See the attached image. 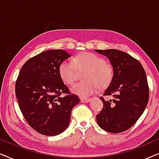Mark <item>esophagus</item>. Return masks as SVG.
Here are the masks:
<instances>
[{"label":"esophagus","instance_id":"obj_1","mask_svg":"<svg viewBox=\"0 0 159 159\" xmlns=\"http://www.w3.org/2000/svg\"><path fill=\"white\" fill-rule=\"evenodd\" d=\"M80 101H81L82 103H88V102L91 101L90 98H80Z\"/></svg>","mask_w":159,"mask_h":159}]
</instances>
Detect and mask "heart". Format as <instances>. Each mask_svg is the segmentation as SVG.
<instances>
[{
	"instance_id": "1",
	"label": "heart",
	"mask_w": 159,
	"mask_h": 159,
	"mask_svg": "<svg viewBox=\"0 0 159 159\" xmlns=\"http://www.w3.org/2000/svg\"><path fill=\"white\" fill-rule=\"evenodd\" d=\"M73 63L64 60L58 66V75L66 84L71 85L76 79V69H87L86 81L75 84L71 90L80 97H86L96 92L100 87L104 88L111 82L114 71L103 57L93 53H82L73 58Z\"/></svg>"
}]
</instances>
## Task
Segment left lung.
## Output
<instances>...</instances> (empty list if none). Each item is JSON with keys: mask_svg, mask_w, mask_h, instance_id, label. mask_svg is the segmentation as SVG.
Returning a JSON list of instances; mask_svg holds the SVG:
<instances>
[{"mask_svg": "<svg viewBox=\"0 0 159 159\" xmlns=\"http://www.w3.org/2000/svg\"><path fill=\"white\" fill-rule=\"evenodd\" d=\"M106 56L113 66L114 75L103 95L106 100L96 116L98 125L106 132L119 133L129 129L143 114L149 99L146 74L138 60L116 49L95 50Z\"/></svg>", "mask_w": 159, "mask_h": 159, "instance_id": "obj_1", "label": "left lung"}]
</instances>
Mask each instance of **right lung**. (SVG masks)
<instances>
[{"label": "right lung", "mask_w": 159, "mask_h": 159, "mask_svg": "<svg viewBox=\"0 0 159 159\" xmlns=\"http://www.w3.org/2000/svg\"><path fill=\"white\" fill-rule=\"evenodd\" d=\"M70 56L61 49L43 51L27 61L17 77L15 92L21 111L30 127L44 135L64 132L80 102L58 75L61 62Z\"/></svg>", "instance_id": "1"}]
</instances>
